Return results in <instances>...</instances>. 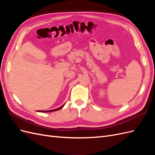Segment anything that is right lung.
<instances>
[{
	"label": "right lung",
	"mask_w": 155,
	"mask_h": 155,
	"mask_svg": "<svg viewBox=\"0 0 155 155\" xmlns=\"http://www.w3.org/2000/svg\"><path fill=\"white\" fill-rule=\"evenodd\" d=\"M64 105V104L61 107L58 108V109H54V110H40L39 112H53V111H55V110H59L61 109H62Z\"/></svg>",
	"instance_id": "right-lung-1"
}]
</instances>
